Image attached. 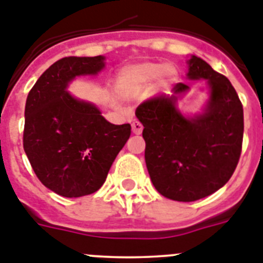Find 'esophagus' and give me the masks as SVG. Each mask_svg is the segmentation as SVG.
I'll list each match as a JSON object with an SVG mask.
<instances>
[{
    "mask_svg": "<svg viewBox=\"0 0 263 263\" xmlns=\"http://www.w3.org/2000/svg\"><path fill=\"white\" fill-rule=\"evenodd\" d=\"M142 123L138 122V121H134L133 123H132V130H133V133L134 134H141L142 133Z\"/></svg>",
    "mask_w": 263,
    "mask_h": 263,
    "instance_id": "esophagus-1",
    "label": "esophagus"
}]
</instances>
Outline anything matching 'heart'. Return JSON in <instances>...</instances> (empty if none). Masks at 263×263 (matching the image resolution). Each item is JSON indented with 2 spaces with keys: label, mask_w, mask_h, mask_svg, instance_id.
Returning <instances> with one entry per match:
<instances>
[{
  "label": "heart",
  "mask_w": 263,
  "mask_h": 263,
  "mask_svg": "<svg viewBox=\"0 0 263 263\" xmlns=\"http://www.w3.org/2000/svg\"><path fill=\"white\" fill-rule=\"evenodd\" d=\"M158 74L161 78H173L177 74V70L170 64L162 66L157 62H143L123 69L118 76V87L121 91H132L137 86L153 80Z\"/></svg>",
  "instance_id": "heart-1"
}]
</instances>
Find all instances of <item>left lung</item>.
<instances>
[{
  "label": "left lung",
  "mask_w": 263,
  "mask_h": 263,
  "mask_svg": "<svg viewBox=\"0 0 263 263\" xmlns=\"http://www.w3.org/2000/svg\"><path fill=\"white\" fill-rule=\"evenodd\" d=\"M187 65V78L203 80L209 87L203 113L187 118L177 110L178 97L189 90L182 82L172 97L161 94L136 110L150 179L159 194L179 202L221 189L238 165L243 138V107L230 81L196 55Z\"/></svg>",
  "instance_id": "left-lung-1"
}]
</instances>
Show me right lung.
Returning <instances> with one entry per match:
<instances>
[{
  "label": "right lung",
  "instance_id": "obj_1",
  "mask_svg": "<svg viewBox=\"0 0 263 263\" xmlns=\"http://www.w3.org/2000/svg\"><path fill=\"white\" fill-rule=\"evenodd\" d=\"M104 66L102 55L58 60L26 98L24 150L37 178L58 196L97 192L132 133L129 123L107 122L93 104L66 91L77 76L97 74Z\"/></svg>",
  "mask_w": 263,
  "mask_h": 263
}]
</instances>
